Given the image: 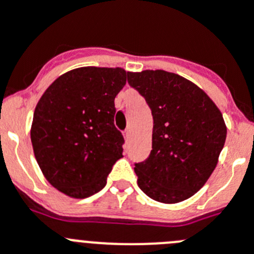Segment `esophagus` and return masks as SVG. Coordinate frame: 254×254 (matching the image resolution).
<instances>
[{
  "instance_id": "1",
  "label": "esophagus",
  "mask_w": 254,
  "mask_h": 254,
  "mask_svg": "<svg viewBox=\"0 0 254 254\" xmlns=\"http://www.w3.org/2000/svg\"><path fill=\"white\" fill-rule=\"evenodd\" d=\"M123 136H125L126 141H128L129 136H131V131H129V129H126V131L123 132Z\"/></svg>"
}]
</instances>
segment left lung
Returning <instances> with one entry per match:
<instances>
[{
  "label": "left lung",
  "mask_w": 254,
  "mask_h": 254,
  "mask_svg": "<svg viewBox=\"0 0 254 254\" xmlns=\"http://www.w3.org/2000/svg\"><path fill=\"white\" fill-rule=\"evenodd\" d=\"M128 83L145 97L153 117L152 150L134 167L139 189L160 203L189 199L217 167L227 137L222 112L179 74L129 71Z\"/></svg>",
  "instance_id": "8db88e82"
}]
</instances>
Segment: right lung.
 <instances>
[{
  "label": "right lung",
  "mask_w": 254,
  "mask_h": 254,
  "mask_svg": "<svg viewBox=\"0 0 254 254\" xmlns=\"http://www.w3.org/2000/svg\"><path fill=\"white\" fill-rule=\"evenodd\" d=\"M129 71L83 66L55 79L36 104L31 143L46 180L66 196L98 192L117 160L122 133L115 126V98Z\"/></svg>",
  "instance_id": "1"
}]
</instances>
